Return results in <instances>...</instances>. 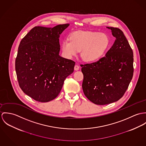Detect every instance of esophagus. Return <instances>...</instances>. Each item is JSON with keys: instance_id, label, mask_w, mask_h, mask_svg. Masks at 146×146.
Instances as JSON below:
<instances>
[{"instance_id": "1", "label": "esophagus", "mask_w": 146, "mask_h": 146, "mask_svg": "<svg viewBox=\"0 0 146 146\" xmlns=\"http://www.w3.org/2000/svg\"><path fill=\"white\" fill-rule=\"evenodd\" d=\"M79 69H80V66L78 65H76L74 66V70H79Z\"/></svg>"}]
</instances>
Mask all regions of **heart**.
Returning <instances> with one entry per match:
<instances>
[{"mask_svg":"<svg viewBox=\"0 0 146 146\" xmlns=\"http://www.w3.org/2000/svg\"><path fill=\"white\" fill-rule=\"evenodd\" d=\"M109 45V38L105 33L80 31L72 33L69 40L63 41L62 50L68 58L77 56L81 51L85 62L94 63L104 55Z\"/></svg>","mask_w":146,"mask_h":146,"instance_id":"1","label":"heart"}]
</instances>
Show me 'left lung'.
Segmentation results:
<instances>
[{"instance_id": "obj_1", "label": "left lung", "mask_w": 146, "mask_h": 146, "mask_svg": "<svg viewBox=\"0 0 146 146\" xmlns=\"http://www.w3.org/2000/svg\"><path fill=\"white\" fill-rule=\"evenodd\" d=\"M115 40L105 56L98 62L82 65L84 95L96 105L118 101L127 91L133 75V52L124 33L109 27Z\"/></svg>"}]
</instances>
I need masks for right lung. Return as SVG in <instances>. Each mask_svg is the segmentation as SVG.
<instances>
[{
  "label": "right lung",
  "instance_id": "right-lung-1",
  "mask_svg": "<svg viewBox=\"0 0 146 146\" xmlns=\"http://www.w3.org/2000/svg\"><path fill=\"white\" fill-rule=\"evenodd\" d=\"M69 24L36 26L21 40L16 59L19 87L35 100L47 102L59 94L75 62L59 55V37Z\"/></svg>",
  "mask_w": 146,
  "mask_h": 146
}]
</instances>
